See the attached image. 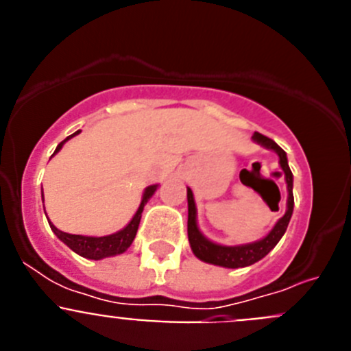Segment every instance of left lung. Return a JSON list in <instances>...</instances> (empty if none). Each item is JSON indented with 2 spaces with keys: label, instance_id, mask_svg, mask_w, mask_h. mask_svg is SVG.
<instances>
[{
  "label": "left lung",
  "instance_id": "left-lung-1",
  "mask_svg": "<svg viewBox=\"0 0 351 351\" xmlns=\"http://www.w3.org/2000/svg\"><path fill=\"white\" fill-rule=\"evenodd\" d=\"M253 138H255L258 144L265 145V147L272 149L276 153L280 154V165L285 172V179H287V188H288V209L285 213L283 218L276 223V226L271 230V234L267 237H263L262 241L253 244H244V246H219V244H214L210 241H207L197 228V209H195V200L193 193L188 188V239H190V246L193 250L195 256H198L200 260L207 263H214V265H221V267L228 269H237V267H246L251 263L258 262L263 256L267 255L269 251L280 243V239L283 237V234L287 232V226L290 223L291 213H293V191H291V186H293V176H291V170L288 167L287 153L280 145L276 144L272 138L265 137L262 133L255 132L253 133Z\"/></svg>",
  "mask_w": 351,
  "mask_h": 351
}]
</instances>
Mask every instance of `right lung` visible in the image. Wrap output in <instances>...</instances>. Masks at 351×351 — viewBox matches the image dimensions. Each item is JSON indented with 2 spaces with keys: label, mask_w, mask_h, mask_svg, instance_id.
Segmentation results:
<instances>
[{
  "label": "right lung",
  "mask_w": 351,
  "mask_h": 351,
  "mask_svg": "<svg viewBox=\"0 0 351 351\" xmlns=\"http://www.w3.org/2000/svg\"><path fill=\"white\" fill-rule=\"evenodd\" d=\"M77 133L79 132H75L73 135H77ZM73 135H70V137L64 138V141L61 142L58 147H56L54 154L58 153V151L63 147L64 142H66L68 138L73 137ZM154 191H156V186H149L147 190H145L144 197H142L141 207H138V210L135 213V216H133L132 221H130L128 225L123 228V230L116 232V234H112V235H105V237L71 235V234H66V232L58 230V228H56L51 221H49V225H51L52 232H54V234L58 235V237H60L61 241H63V243L70 247V250H73L77 255L84 256V258L100 260V258H105V256L119 255V253H123V251L128 250L130 244L133 243V239H135V235H137V230H138V223H141V218H142V210H144V206L147 204L149 198L153 197Z\"/></svg>",
  "instance_id": "add662e5"
}]
</instances>
